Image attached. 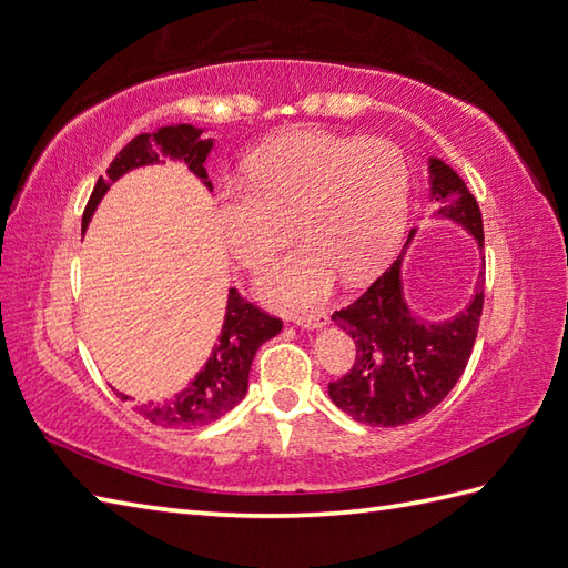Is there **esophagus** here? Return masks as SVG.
Listing matches in <instances>:
<instances>
[{"label":"esophagus","mask_w":568,"mask_h":568,"mask_svg":"<svg viewBox=\"0 0 568 568\" xmlns=\"http://www.w3.org/2000/svg\"><path fill=\"white\" fill-rule=\"evenodd\" d=\"M293 322L302 328H324L328 324L326 312H312V314H295Z\"/></svg>","instance_id":"1"}]
</instances>
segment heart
I'll return each instance as SVG.
<instances>
[{"label":"heart","mask_w":568,"mask_h":568,"mask_svg":"<svg viewBox=\"0 0 568 568\" xmlns=\"http://www.w3.org/2000/svg\"><path fill=\"white\" fill-rule=\"evenodd\" d=\"M244 183L217 189V224L230 254L261 271L295 230L302 242L263 278L283 305L322 300L336 281L375 275L397 248L412 169L399 144L295 128L246 156Z\"/></svg>","instance_id":"b5f03b06"}]
</instances>
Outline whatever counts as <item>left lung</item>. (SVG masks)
Instances as JSON below:
<instances>
[{
    "label": "left lung",
    "mask_w": 568,
    "mask_h": 568,
    "mask_svg": "<svg viewBox=\"0 0 568 568\" xmlns=\"http://www.w3.org/2000/svg\"><path fill=\"white\" fill-rule=\"evenodd\" d=\"M428 174L430 195L443 205L438 215L463 224L484 248L481 210L465 181L440 160H430ZM402 258L404 252L358 300L332 314L353 338L355 363L328 382V397L367 426H404L438 406L465 373L484 310L481 261L477 293L463 312L447 322L418 320L404 300Z\"/></svg>",
    "instance_id": "obj_1"
}]
</instances>
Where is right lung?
<instances>
[{"instance_id": "right-lung-1", "label": "right lung", "mask_w": 568, "mask_h": 568, "mask_svg": "<svg viewBox=\"0 0 568 568\" xmlns=\"http://www.w3.org/2000/svg\"><path fill=\"white\" fill-rule=\"evenodd\" d=\"M201 128L181 123L160 128L156 133H142L130 140L115 154L111 166L105 169V176H99L94 191H91L82 217V232L87 230L101 197L111 189V183L128 174L130 169L156 164L162 154L171 156V160L186 162L193 174L213 191V183L207 181V171L203 166L210 150H213V140H201ZM281 328L283 322L278 316L258 310L254 302L244 300L234 287H230L222 332L203 371L189 382V387H183L171 399L140 404L138 414L162 428H197L213 424V420L232 412L244 399L248 389V371H252L256 351L268 338L281 334Z\"/></svg>"}]
</instances>
